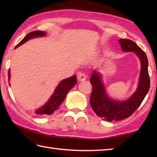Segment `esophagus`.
<instances>
[{
	"mask_svg": "<svg viewBox=\"0 0 157 157\" xmlns=\"http://www.w3.org/2000/svg\"><path fill=\"white\" fill-rule=\"evenodd\" d=\"M86 77H87V75H86V73H83V72H79L78 73V78L79 79V81H84L86 79Z\"/></svg>",
	"mask_w": 157,
	"mask_h": 157,
	"instance_id": "34e87169",
	"label": "esophagus"
}]
</instances>
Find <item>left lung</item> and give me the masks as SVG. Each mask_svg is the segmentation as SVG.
Listing matches in <instances>:
<instances>
[{"mask_svg": "<svg viewBox=\"0 0 157 157\" xmlns=\"http://www.w3.org/2000/svg\"><path fill=\"white\" fill-rule=\"evenodd\" d=\"M119 42L123 51L134 52L141 62L138 87L131 97L124 101H118L108 97L101 77L96 71L93 72L90 83L92 85L90 103L93 111L103 120L108 121H119L129 117L139 106L150 88V77L148 70V59L145 52L129 39H120Z\"/></svg>", "mask_w": 157, "mask_h": 157, "instance_id": "obj_1", "label": "left lung"}]
</instances>
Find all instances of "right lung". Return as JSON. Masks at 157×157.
Returning <instances> with one entry per match:
<instances>
[{"mask_svg": "<svg viewBox=\"0 0 157 157\" xmlns=\"http://www.w3.org/2000/svg\"><path fill=\"white\" fill-rule=\"evenodd\" d=\"M46 33L43 31H34L26 35L22 40L15 46V48H17L20 45L23 44V43L27 42L28 40L38 37V36H44ZM8 78L10 79V70L8 71ZM77 83V77L76 75H73L69 78L63 79L59 83L57 87L55 89V90L51 96V97L48 101L46 104L42 106L40 109H38L36 111L37 115H51L52 113L56 111V110L59 109L60 105L64 101L66 97L67 94L74 86Z\"/></svg>", "mask_w": 157, "mask_h": 157, "instance_id": "right-lung-1", "label": "right lung"}]
</instances>
